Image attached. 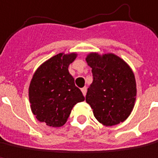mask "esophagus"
<instances>
[{
    "mask_svg": "<svg viewBox=\"0 0 158 158\" xmlns=\"http://www.w3.org/2000/svg\"><path fill=\"white\" fill-rule=\"evenodd\" d=\"M81 92L83 94V95L85 96L86 94H87V87H83V88L81 89Z\"/></svg>",
    "mask_w": 158,
    "mask_h": 158,
    "instance_id": "esophagus-1",
    "label": "esophagus"
}]
</instances>
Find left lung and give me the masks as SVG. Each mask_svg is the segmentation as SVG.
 I'll list each match as a JSON object with an SVG mask.
<instances>
[{
  "label": "left lung",
  "instance_id": "8db88e82",
  "mask_svg": "<svg viewBox=\"0 0 158 158\" xmlns=\"http://www.w3.org/2000/svg\"><path fill=\"white\" fill-rule=\"evenodd\" d=\"M86 61L93 74L86 102L92 107L95 118L106 127L123 122L131 114L136 100L132 70L114 54L90 53Z\"/></svg>",
  "mask_w": 158,
  "mask_h": 158
}]
</instances>
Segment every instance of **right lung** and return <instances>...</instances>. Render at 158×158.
<instances>
[{
	"label": "right lung",
	"mask_w": 158,
	"mask_h": 158,
	"mask_svg": "<svg viewBox=\"0 0 158 158\" xmlns=\"http://www.w3.org/2000/svg\"><path fill=\"white\" fill-rule=\"evenodd\" d=\"M76 57V53H59L40 65L32 77L29 87L31 111L49 127L64 126L73 106L85 100L69 72Z\"/></svg>",
	"instance_id": "add662e5"
}]
</instances>
